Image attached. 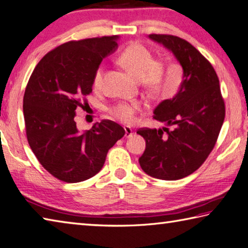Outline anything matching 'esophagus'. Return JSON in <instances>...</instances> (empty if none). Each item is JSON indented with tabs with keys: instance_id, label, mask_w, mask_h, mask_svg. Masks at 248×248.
I'll return each instance as SVG.
<instances>
[{
	"instance_id": "1",
	"label": "esophagus",
	"mask_w": 248,
	"mask_h": 248,
	"mask_svg": "<svg viewBox=\"0 0 248 248\" xmlns=\"http://www.w3.org/2000/svg\"><path fill=\"white\" fill-rule=\"evenodd\" d=\"M124 130H125V137L126 138H130L134 135L133 129L129 127V126H124Z\"/></svg>"
}]
</instances>
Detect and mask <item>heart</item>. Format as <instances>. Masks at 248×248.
I'll use <instances>...</instances> for the list:
<instances>
[{
    "mask_svg": "<svg viewBox=\"0 0 248 248\" xmlns=\"http://www.w3.org/2000/svg\"><path fill=\"white\" fill-rule=\"evenodd\" d=\"M119 63L126 71L132 74L137 81H142L149 90L164 91L170 93L174 86L168 82L164 63L160 60L153 59L151 51L139 43H132L126 47L118 58ZM104 68L99 66L93 77V86L99 87L102 80ZM139 111L138 105L121 104L111 110L116 119L125 123L135 120V114Z\"/></svg>",
    "mask_w": 248,
    "mask_h": 248,
    "instance_id": "heart-1",
    "label": "heart"
}]
</instances>
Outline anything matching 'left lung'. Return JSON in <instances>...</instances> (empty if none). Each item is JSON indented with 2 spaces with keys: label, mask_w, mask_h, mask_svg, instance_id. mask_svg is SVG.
I'll use <instances>...</instances> for the list:
<instances>
[{
  "label": "left lung",
  "mask_w": 248,
  "mask_h": 248,
  "mask_svg": "<svg viewBox=\"0 0 248 248\" xmlns=\"http://www.w3.org/2000/svg\"><path fill=\"white\" fill-rule=\"evenodd\" d=\"M149 39L171 51L182 68V81L176 95L153 111V119L167 127L137 132L146 140L139 164L153 178L177 180L197 170L212 152L225 120V102L213 66L194 46L174 35Z\"/></svg>",
  "instance_id": "left-lung-1"
}]
</instances>
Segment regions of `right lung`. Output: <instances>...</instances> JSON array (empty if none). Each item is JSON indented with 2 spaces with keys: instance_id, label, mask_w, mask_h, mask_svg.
I'll return each mask as SVG.
<instances>
[{
  "instance_id": "add662e5",
  "label": "right lung",
  "mask_w": 248,
  "mask_h": 248,
  "mask_svg": "<svg viewBox=\"0 0 248 248\" xmlns=\"http://www.w3.org/2000/svg\"><path fill=\"white\" fill-rule=\"evenodd\" d=\"M118 40L112 35L60 45L40 60L28 82L23 96L28 142L41 165L59 180L92 178L124 136V128L113 121L97 122L82 133L74 121L93 91L96 69L118 48Z\"/></svg>"
}]
</instances>
